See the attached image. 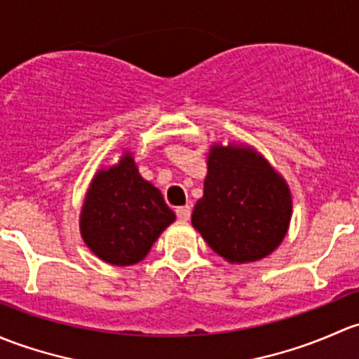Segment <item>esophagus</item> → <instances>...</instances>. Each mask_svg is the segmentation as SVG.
<instances>
[{"label":"esophagus","instance_id":"esophagus-1","mask_svg":"<svg viewBox=\"0 0 359 359\" xmlns=\"http://www.w3.org/2000/svg\"><path fill=\"white\" fill-rule=\"evenodd\" d=\"M176 216L180 221H188L191 216V207L190 205H181L176 209Z\"/></svg>","mask_w":359,"mask_h":359}]
</instances>
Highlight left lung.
I'll return each instance as SVG.
<instances>
[{
  "mask_svg": "<svg viewBox=\"0 0 359 359\" xmlns=\"http://www.w3.org/2000/svg\"><path fill=\"white\" fill-rule=\"evenodd\" d=\"M204 197L191 224L210 249L230 262H250L271 254L290 223V191L252 149L214 147L209 154Z\"/></svg>",
  "mask_w": 359,
  "mask_h": 359,
  "instance_id": "1",
  "label": "left lung"
}]
</instances>
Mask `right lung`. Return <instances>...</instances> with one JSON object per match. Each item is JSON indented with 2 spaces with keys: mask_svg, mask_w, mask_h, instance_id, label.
<instances>
[{
  "mask_svg": "<svg viewBox=\"0 0 359 359\" xmlns=\"http://www.w3.org/2000/svg\"><path fill=\"white\" fill-rule=\"evenodd\" d=\"M162 194L140 176L131 155L98 172L81 212V235L105 262L136 264L175 221Z\"/></svg>",
  "mask_w": 359,
  "mask_h": 359,
  "instance_id": "right-lung-1",
  "label": "right lung"
}]
</instances>
